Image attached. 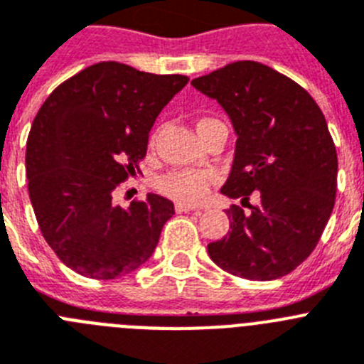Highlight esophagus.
Listing matches in <instances>:
<instances>
[{"mask_svg":"<svg viewBox=\"0 0 364 364\" xmlns=\"http://www.w3.org/2000/svg\"><path fill=\"white\" fill-rule=\"evenodd\" d=\"M191 210H198V207L191 203H183V201H176V213H191Z\"/></svg>","mask_w":364,"mask_h":364,"instance_id":"esophagus-1","label":"esophagus"}]
</instances>
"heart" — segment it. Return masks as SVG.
Returning a JSON list of instances; mask_svg holds the SVG:
<instances>
[{
  "label": "heart",
  "instance_id": "heart-1",
  "mask_svg": "<svg viewBox=\"0 0 364 364\" xmlns=\"http://www.w3.org/2000/svg\"><path fill=\"white\" fill-rule=\"evenodd\" d=\"M214 119H201L198 126ZM216 181V173L210 170H173L159 179L157 186L163 194L183 203H198L208 194L210 185Z\"/></svg>",
  "mask_w": 364,
  "mask_h": 364
}]
</instances>
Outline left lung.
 <instances>
[{
    "label": "left lung",
    "instance_id": "left-lung-1",
    "mask_svg": "<svg viewBox=\"0 0 364 364\" xmlns=\"http://www.w3.org/2000/svg\"><path fill=\"white\" fill-rule=\"evenodd\" d=\"M192 86L218 100L236 132L232 168L221 194L242 198L227 210L230 230L208 257L235 277L274 280L311 255L335 205L337 151L311 95L274 69L242 60ZM259 196V205L248 196Z\"/></svg>",
    "mask_w": 364,
    "mask_h": 364
}]
</instances>
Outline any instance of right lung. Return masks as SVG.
<instances>
[{
    "mask_svg": "<svg viewBox=\"0 0 364 364\" xmlns=\"http://www.w3.org/2000/svg\"><path fill=\"white\" fill-rule=\"evenodd\" d=\"M186 82L100 62L60 84L40 107L25 151L29 198L43 238L69 269L112 280L156 251L172 201L148 194L122 208L113 191L139 170L157 115Z\"/></svg>",
    "mask_w": 364,
    "mask_h": 364,
    "instance_id": "add662e5",
    "label": "right lung"
}]
</instances>
